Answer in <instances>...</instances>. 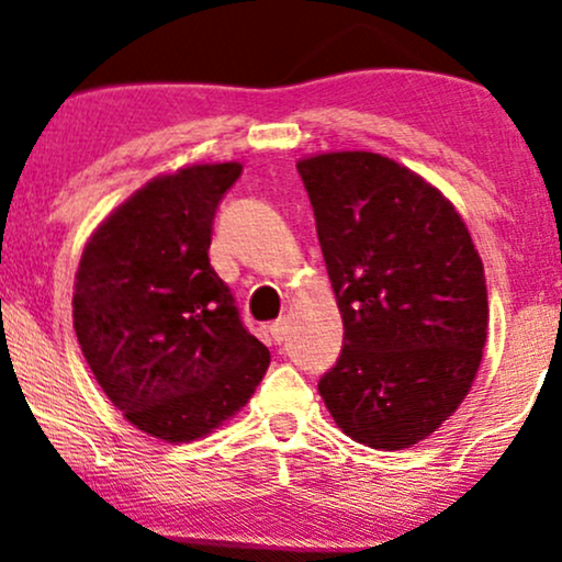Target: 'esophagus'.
Wrapping results in <instances>:
<instances>
[{"mask_svg": "<svg viewBox=\"0 0 562 562\" xmlns=\"http://www.w3.org/2000/svg\"><path fill=\"white\" fill-rule=\"evenodd\" d=\"M285 334H288V321L285 318L274 321V324L269 326V336H272L274 344H280L282 339H285Z\"/></svg>", "mask_w": 562, "mask_h": 562, "instance_id": "34e87169", "label": "esophagus"}]
</instances>
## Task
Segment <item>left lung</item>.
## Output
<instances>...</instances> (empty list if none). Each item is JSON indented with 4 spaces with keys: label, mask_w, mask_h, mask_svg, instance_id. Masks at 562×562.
<instances>
[{
    "label": "left lung",
    "mask_w": 562,
    "mask_h": 562,
    "mask_svg": "<svg viewBox=\"0 0 562 562\" xmlns=\"http://www.w3.org/2000/svg\"><path fill=\"white\" fill-rule=\"evenodd\" d=\"M297 171L344 324L318 393L355 442L406 450L460 408L481 368V254L450 200L387 156L311 154Z\"/></svg>",
    "instance_id": "obj_1"
}]
</instances>
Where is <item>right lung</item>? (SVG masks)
I'll list each match as a JSON object with an SVG mask.
<instances>
[{
	"mask_svg": "<svg viewBox=\"0 0 562 562\" xmlns=\"http://www.w3.org/2000/svg\"><path fill=\"white\" fill-rule=\"evenodd\" d=\"M238 175V161H215L148 179L92 231L74 274V331L94 380L136 429L171 445L234 418L269 368L207 259Z\"/></svg>",
	"mask_w": 562,
	"mask_h": 562,
	"instance_id": "obj_1",
	"label": "right lung"
}]
</instances>
